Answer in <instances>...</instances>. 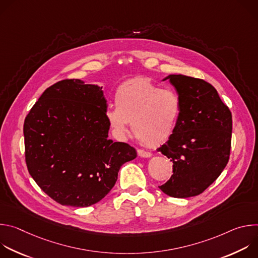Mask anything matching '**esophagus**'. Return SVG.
Listing matches in <instances>:
<instances>
[{
	"instance_id": "esophagus-1",
	"label": "esophagus",
	"mask_w": 258,
	"mask_h": 258,
	"mask_svg": "<svg viewBox=\"0 0 258 258\" xmlns=\"http://www.w3.org/2000/svg\"><path fill=\"white\" fill-rule=\"evenodd\" d=\"M137 152H138V155H139L140 157H150V156L152 155L149 151H145V150H143V149H138Z\"/></svg>"
}]
</instances>
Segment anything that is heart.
<instances>
[{
    "label": "heart",
    "instance_id": "heart-1",
    "mask_svg": "<svg viewBox=\"0 0 258 258\" xmlns=\"http://www.w3.org/2000/svg\"><path fill=\"white\" fill-rule=\"evenodd\" d=\"M115 107L106 111L109 125L119 137L132 131L147 146L167 141L180 115L181 102L171 89H160L146 78H137L119 85L114 94Z\"/></svg>",
    "mask_w": 258,
    "mask_h": 258
}]
</instances>
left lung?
<instances>
[{
    "instance_id": "1",
    "label": "left lung",
    "mask_w": 258,
    "mask_h": 258,
    "mask_svg": "<svg viewBox=\"0 0 258 258\" xmlns=\"http://www.w3.org/2000/svg\"><path fill=\"white\" fill-rule=\"evenodd\" d=\"M165 80L175 88L181 110L174 132L158 149L173 163L172 175L159 189L174 198L197 196L229 162L232 113L209 83L181 75Z\"/></svg>"
}]
</instances>
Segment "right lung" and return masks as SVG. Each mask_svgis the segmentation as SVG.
Here are the masks:
<instances>
[{"mask_svg":"<svg viewBox=\"0 0 258 258\" xmlns=\"http://www.w3.org/2000/svg\"><path fill=\"white\" fill-rule=\"evenodd\" d=\"M102 87L63 80L35 102L23 125L25 162L38 186L61 205L87 207L102 200L134 147L108 139Z\"/></svg>","mask_w":258,"mask_h":258,"instance_id":"right-lung-1","label":"right lung"}]
</instances>
